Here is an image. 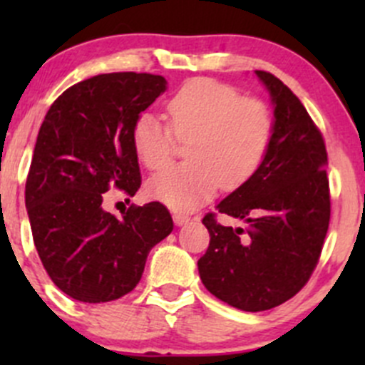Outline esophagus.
I'll list each match as a JSON object with an SVG mask.
<instances>
[{"instance_id":"1","label":"esophagus","mask_w":365,"mask_h":365,"mask_svg":"<svg viewBox=\"0 0 365 365\" xmlns=\"http://www.w3.org/2000/svg\"><path fill=\"white\" fill-rule=\"evenodd\" d=\"M173 220H175L176 226H183V224L189 222L190 217L185 215V213H173Z\"/></svg>"}]
</instances>
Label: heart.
I'll use <instances>...</instances> for the list:
<instances>
[{
    "label": "heart",
    "mask_w": 365,
    "mask_h": 365,
    "mask_svg": "<svg viewBox=\"0 0 365 365\" xmlns=\"http://www.w3.org/2000/svg\"><path fill=\"white\" fill-rule=\"evenodd\" d=\"M168 123L143 113L132 128L138 159L150 169L164 165L176 135L187 145L189 162L160 169L146 183L152 200L180 212L194 210L219 185L235 189L257 171L274 138V114L264 102L242 97L233 86L213 79L183 84L165 104Z\"/></svg>",
    "instance_id": "obj_1"
}]
</instances>
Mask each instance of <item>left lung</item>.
Listing matches in <instances>:
<instances>
[{
	"label": "left lung",
	"instance_id": "8db88e82",
	"mask_svg": "<svg viewBox=\"0 0 365 365\" xmlns=\"http://www.w3.org/2000/svg\"><path fill=\"white\" fill-rule=\"evenodd\" d=\"M274 106V138L247 182L217 210L247 224H203L210 245L197 261L205 288L219 300L257 312L284 304L305 286L329 231L327 150L298 97L275 76L256 70Z\"/></svg>",
	"mask_w": 365,
	"mask_h": 365
}]
</instances>
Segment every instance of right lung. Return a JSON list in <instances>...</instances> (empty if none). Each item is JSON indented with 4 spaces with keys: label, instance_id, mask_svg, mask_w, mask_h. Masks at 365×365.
Listing matches in <instances>:
<instances>
[{
    "label": "right lung",
    "instance_id": "right-lung-1",
    "mask_svg": "<svg viewBox=\"0 0 365 365\" xmlns=\"http://www.w3.org/2000/svg\"><path fill=\"white\" fill-rule=\"evenodd\" d=\"M168 90L162 76L101 73L70 86L46 114L26 180V208L40 261L54 284L86 304L127 295L153 245L173 231L159 201L106 212L109 187H141L132 128Z\"/></svg>",
    "mask_w": 365,
    "mask_h": 365
}]
</instances>
